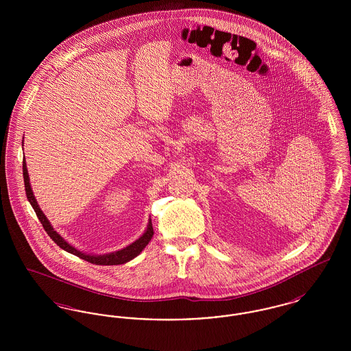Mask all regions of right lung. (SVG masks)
Masks as SVG:
<instances>
[{
    "label": "right lung",
    "mask_w": 351,
    "mask_h": 351,
    "mask_svg": "<svg viewBox=\"0 0 351 351\" xmlns=\"http://www.w3.org/2000/svg\"><path fill=\"white\" fill-rule=\"evenodd\" d=\"M23 180H25V191H26V196H27V200L32 204V206L36 213V217L39 218L40 223L43 225L45 230L47 232V234L50 235L51 239L63 250L71 252L79 258H82L84 261L89 262V263H93V265H100V266H114V265H123L129 261L134 259L136 255L141 254V251L143 250L147 243L150 242L152 235H154V229H152V223H151V219L149 221V225H147V229L146 232L143 233L142 237H139L135 242H133L132 245L126 246L125 249L122 250L114 251V252H109V254H104V255H90V254H86V252H82V251L75 249L73 246H71L68 243L67 241H64L59 234L56 233L53 230V228L51 226L50 221L47 219V217L43 215V212L40 210L38 202L35 200V196H34L33 189L30 186V179H29V173H27V167H26V162L23 159Z\"/></svg>",
    "instance_id": "1"
}]
</instances>
